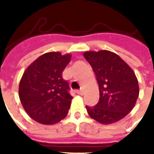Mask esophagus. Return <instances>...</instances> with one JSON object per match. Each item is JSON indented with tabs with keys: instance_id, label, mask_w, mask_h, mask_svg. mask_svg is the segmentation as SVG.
<instances>
[{
	"instance_id": "obj_1",
	"label": "esophagus",
	"mask_w": 154,
	"mask_h": 154,
	"mask_svg": "<svg viewBox=\"0 0 154 154\" xmlns=\"http://www.w3.org/2000/svg\"><path fill=\"white\" fill-rule=\"evenodd\" d=\"M76 93H77V94H79V95H83V94H85V91L83 89H81L80 90H77Z\"/></svg>"
}]
</instances>
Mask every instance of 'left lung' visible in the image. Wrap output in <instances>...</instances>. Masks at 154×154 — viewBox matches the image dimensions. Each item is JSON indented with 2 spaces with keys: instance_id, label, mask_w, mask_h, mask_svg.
<instances>
[{
  "instance_id": "left-lung-1",
  "label": "left lung",
  "mask_w": 154,
  "mask_h": 154,
  "mask_svg": "<svg viewBox=\"0 0 154 154\" xmlns=\"http://www.w3.org/2000/svg\"><path fill=\"white\" fill-rule=\"evenodd\" d=\"M98 83L100 98L94 107L86 106L89 117L104 125L124 118L139 96L137 78L134 70L119 56L108 50L84 53Z\"/></svg>"
}]
</instances>
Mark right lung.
<instances>
[{"label":"right lung","mask_w":154,"mask_h":154,"mask_svg":"<svg viewBox=\"0 0 154 154\" xmlns=\"http://www.w3.org/2000/svg\"><path fill=\"white\" fill-rule=\"evenodd\" d=\"M71 54L50 52L40 56L25 69L19 85V97L27 114L43 125H53L68 114L72 97L62 72Z\"/></svg>","instance_id":"1"}]
</instances>
